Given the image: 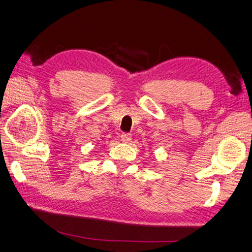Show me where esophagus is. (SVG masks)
Segmentation results:
<instances>
[{"label":"esophagus","instance_id":"1","mask_svg":"<svg viewBox=\"0 0 252 252\" xmlns=\"http://www.w3.org/2000/svg\"><path fill=\"white\" fill-rule=\"evenodd\" d=\"M121 139H122V141H123V142L128 143L129 141L131 140V134H130V133H126V132L122 133V134H121Z\"/></svg>","mask_w":252,"mask_h":252}]
</instances>
